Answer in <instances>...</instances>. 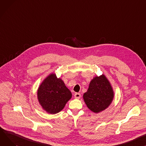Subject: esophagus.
Listing matches in <instances>:
<instances>
[{
	"instance_id": "34e87169",
	"label": "esophagus",
	"mask_w": 146,
	"mask_h": 146,
	"mask_svg": "<svg viewBox=\"0 0 146 146\" xmlns=\"http://www.w3.org/2000/svg\"><path fill=\"white\" fill-rule=\"evenodd\" d=\"M74 96L75 99H80V97H81V94L79 93H76Z\"/></svg>"
}]
</instances>
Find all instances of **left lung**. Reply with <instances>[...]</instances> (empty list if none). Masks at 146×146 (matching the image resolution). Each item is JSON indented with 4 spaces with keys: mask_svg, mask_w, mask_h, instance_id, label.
<instances>
[{
    "mask_svg": "<svg viewBox=\"0 0 146 146\" xmlns=\"http://www.w3.org/2000/svg\"><path fill=\"white\" fill-rule=\"evenodd\" d=\"M113 98L114 92L111 84L104 74L94 77L89 84L88 90L83 94L87 108L96 113L108 108Z\"/></svg>",
    "mask_w": 146,
    "mask_h": 146,
    "instance_id": "1",
    "label": "left lung"
}]
</instances>
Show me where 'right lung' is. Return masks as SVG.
Returning <instances> with one entry per match:
<instances>
[{
    "label": "right lung",
    "mask_w": 146,
    "mask_h": 146,
    "mask_svg": "<svg viewBox=\"0 0 146 146\" xmlns=\"http://www.w3.org/2000/svg\"><path fill=\"white\" fill-rule=\"evenodd\" d=\"M72 97L71 92L55 73L48 75L37 90L38 102L43 110L50 114L60 112Z\"/></svg>",
    "instance_id": "obj_1"
}]
</instances>
